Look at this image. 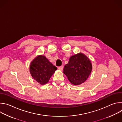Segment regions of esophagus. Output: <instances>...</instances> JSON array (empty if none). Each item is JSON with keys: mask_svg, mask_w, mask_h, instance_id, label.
<instances>
[{"mask_svg": "<svg viewBox=\"0 0 122 122\" xmlns=\"http://www.w3.org/2000/svg\"><path fill=\"white\" fill-rule=\"evenodd\" d=\"M59 70H60V71H62L63 69V66H60L58 67Z\"/></svg>", "mask_w": 122, "mask_h": 122, "instance_id": "34e87169", "label": "esophagus"}]
</instances>
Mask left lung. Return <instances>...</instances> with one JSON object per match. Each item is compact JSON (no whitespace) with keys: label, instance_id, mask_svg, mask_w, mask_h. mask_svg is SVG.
I'll return each mask as SVG.
<instances>
[{"label":"left lung","instance_id":"left-lung-1","mask_svg":"<svg viewBox=\"0 0 122 122\" xmlns=\"http://www.w3.org/2000/svg\"><path fill=\"white\" fill-rule=\"evenodd\" d=\"M92 66L88 58L81 53L71 56L64 68L63 73L74 85L84 82L89 76Z\"/></svg>","mask_w":122,"mask_h":122}]
</instances>
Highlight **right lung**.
Segmentation results:
<instances>
[{
    "label": "right lung",
    "instance_id": "1",
    "mask_svg": "<svg viewBox=\"0 0 122 122\" xmlns=\"http://www.w3.org/2000/svg\"><path fill=\"white\" fill-rule=\"evenodd\" d=\"M57 67L43 56L35 58L30 65V72L34 78L40 84L47 83L55 73Z\"/></svg>",
    "mask_w": 122,
    "mask_h": 122
}]
</instances>
